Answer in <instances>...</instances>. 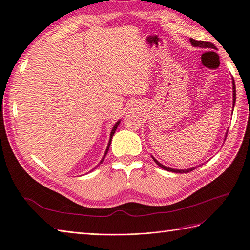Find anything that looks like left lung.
<instances>
[{
    "label": "left lung",
    "mask_w": 250,
    "mask_h": 250,
    "mask_svg": "<svg viewBox=\"0 0 250 250\" xmlns=\"http://www.w3.org/2000/svg\"><path fill=\"white\" fill-rule=\"evenodd\" d=\"M190 42L192 43V46H194V47H197V48H204V49H207V48H211V49H215V46L213 43H210V42H202V41H195V40H193V39H190ZM232 98H233V101H232V105H233V107H234V103H236V85H234V80L232 79ZM228 134V133H226ZM226 137V135H225ZM226 139V138H225ZM152 158H153V161L160 166V167L162 168V169H164V170H167V171H169V172H174V173H188V172H191V171H193V170H195L196 169V167H193V168H190V169H181V170H179V169H172V168H169V167H166V166H164L163 164H161L160 162L158 161H156L155 158L152 156Z\"/></svg>",
    "instance_id": "left-lung-1"
}]
</instances>
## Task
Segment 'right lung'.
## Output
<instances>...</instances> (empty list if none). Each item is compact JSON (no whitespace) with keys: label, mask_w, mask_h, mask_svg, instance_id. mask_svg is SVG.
<instances>
[{"label":"right lung","mask_w":250,"mask_h":250,"mask_svg":"<svg viewBox=\"0 0 250 250\" xmlns=\"http://www.w3.org/2000/svg\"><path fill=\"white\" fill-rule=\"evenodd\" d=\"M120 122L121 121L119 120L118 122L115 124V126H113V128L111 129V132H110V138H109V142H108V145H107V148H106V150H105V153H104V155H103V157H102V160L100 161V163H99V165L100 164H102L103 163V161H104V158H105V156H106V154H107V152H108V150H109V146H110V143H111V139H112V135L115 134V132H116V130H117V128H118V126H119V124H120ZM98 165V166H99ZM97 168V167H96ZM96 168H94V169H96ZM93 169V170H94Z\"/></svg>","instance_id":"1"}]
</instances>
